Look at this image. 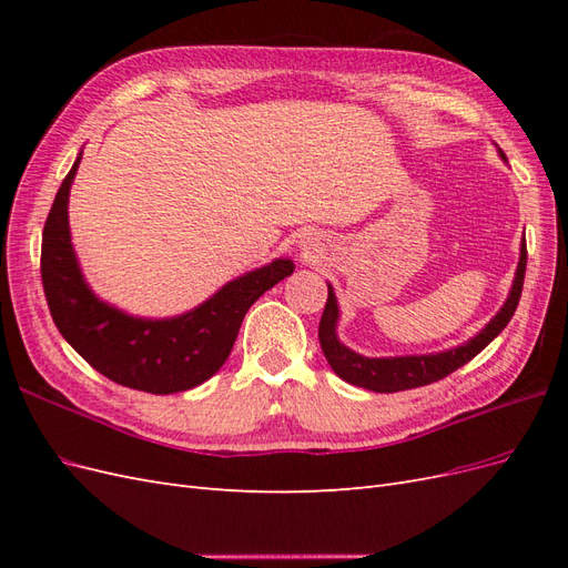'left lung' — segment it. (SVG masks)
Here are the masks:
<instances>
[{
  "mask_svg": "<svg viewBox=\"0 0 568 568\" xmlns=\"http://www.w3.org/2000/svg\"><path fill=\"white\" fill-rule=\"evenodd\" d=\"M500 156L505 159V153L500 151ZM526 242L521 244V257H519V267H517V277H514L509 298L500 307L488 324L486 329H480L471 341L464 343V346L450 348L445 353L436 355H407V357H363L353 353L351 348L343 346V343L336 338V322H338V305L336 296L329 286V296H326L324 313L320 320V346L326 357V363L332 365V369L341 376L343 382H348L353 386L367 388L374 393H398V390H409V388H419L426 384H434L445 379V376L459 369L462 365H467L469 359H474L480 351H484L488 343L500 334L509 320L514 317V311H517L519 298H521V288H524V274H526Z\"/></svg>",
  "mask_w": 568,
  "mask_h": 568,
  "instance_id": "obj_1",
  "label": "left lung"
}]
</instances>
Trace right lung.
I'll return each instance as SVG.
<instances>
[{"instance_id":"add662e5","label":"right lung","mask_w":568,"mask_h":568,"mask_svg":"<svg viewBox=\"0 0 568 568\" xmlns=\"http://www.w3.org/2000/svg\"><path fill=\"white\" fill-rule=\"evenodd\" d=\"M80 159L61 182L42 232V286L61 336L106 379L156 395L189 390L225 365L248 307L294 272L280 257L222 286L196 311L140 320L101 303L84 284L68 232V194Z\"/></svg>"}]
</instances>
